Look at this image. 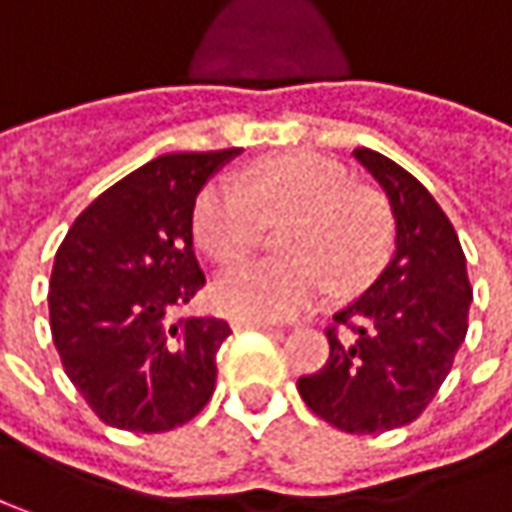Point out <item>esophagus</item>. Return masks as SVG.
<instances>
[{"label": "esophagus", "mask_w": 512, "mask_h": 512, "mask_svg": "<svg viewBox=\"0 0 512 512\" xmlns=\"http://www.w3.org/2000/svg\"><path fill=\"white\" fill-rule=\"evenodd\" d=\"M237 330H275V324H269V321H246V318H234L231 321Z\"/></svg>", "instance_id": "1"}]
</instances>
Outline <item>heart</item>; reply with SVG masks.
I'll list each match as a JSON object with an SVG mask.
<instances>
[{"label":"heart","instance_id":"b5f03b06","mask_svg":"<svg viewBox=\"0 0 512 512\" xmlns=\"http://www.w3.org/2000/svg\"><path fill=\"white\" fill-rule=\"evenodd\" d=\"M286 260H252L223 272L211 301L246 321H284L310 310L321 286L356 292L382 269L391 246L385 202L356 188L345 167L313 153H286L243 173V188L208 185L194 205V237L214 263L228 266L255 252L266 226Z\"/></svg>","mask_w":512,"mask_h":512}]
</instances>
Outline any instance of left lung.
I'll return each mask as SVG.
<instances>
[{
    "label": "left lung",
    "instance_id": "obj_1",
    "mask_svg": "<svg viewBox=\"0 0 512 512\" xmlns=\"http://www.w3.org/2000/svg\"><path fill=\"white\" fill-rule=\"evenodd\" d=\"M353 156L388 194L397 249L385 272L333 316L330 356L298 379L313 414L350 435L414 423L435 400L466 339L472 286L458 234L408 170L356 147Z\"/></svg>",
    "mask_w": 512,
    "mask_h": 512
}]
</instances>
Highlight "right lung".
<instances>
[{
    "label": "right lung",
    "instance_id": "right-lung-1",
    "mask_svg": "<svg viewBox=\"0 0 512 512\" xmlns=\"http://www.w3.org/2000/svg\"><path fill=\"white\" fill-rule=\"evenodd\" d=\"M237 147L167 153L92 199L63 237L48 292L51 339L80 397L124 432H170L205 408L223 318H179L205 286L194 205Z\"/></svg>",
    "mask_w": 512,
    "mask_h": 512
}]
</instances>
